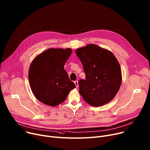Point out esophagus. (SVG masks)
I'll return each mask as SVG.
<instances>
[{"instance_id":"esophagus-1","label":"esophagus","mask_w":150,"mask_h":150,"mask_svg":"<svg viewBox=\"0 0 150 150\" xmlns=\"http://www.w3.org/2000/svg\"><path fill=\"white\" fill-rule=\"evenodd\" d=\"M74 84L76 85V88H78V87H79V83H78V81H77V80H76V81H75V82H74Z\"/></svg>"}]
</instances>
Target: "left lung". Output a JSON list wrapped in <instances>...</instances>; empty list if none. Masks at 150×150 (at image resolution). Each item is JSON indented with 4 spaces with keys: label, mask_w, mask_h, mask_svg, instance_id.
Listing matches in <instances>:
<instances>
[{
    "label": "left lung",
    "mask_w": 150,
    "mask_h": 150,
    "mask_svg": "<svg viewBox=\"0 0 150 150\" xmlns=\"http://www.w3.org/2000/svg\"><path fill=\"white\" fill-rule=\"evenodd\" d=\"M86 79L79 80V93L89 105L98 107L110 101L122 83L120 64L112 52L90 44L77 49Z\"/></svg>",
    "instance_id": "obj_1"
}]
</instances>
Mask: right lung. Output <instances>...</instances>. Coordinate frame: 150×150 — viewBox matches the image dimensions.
I'll return each instance as SVG.
<instances>
[{
    "mask_svg": "<svg viewBox=\"0 0 150 150\" xmlns=\"http://www.w3.org/2000/svg\"><path fill=\"white\" fill-rule=\"evenodd\" d=\"M71 49L50 48L37 55L29 69L28 78L33 95L43 104L56 106L65 101L76 88L70 80L64 65Z\"/></svg>",
    "mask_w": 150,
    "mask_h": 150,
    "instance_id": "right-lung-1",
    "label": "right lung"
}]
</instances>
